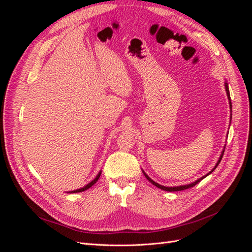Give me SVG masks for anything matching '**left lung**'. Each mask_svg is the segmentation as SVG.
I'll use <instances>...</instances> for the list:
<instances>
[{
    "label": "left lung",
    "instance_id": "left-lung-1",
    "mask_svg": "<svg viewBox=\"0 0 252 252\" xmlns=\"http://www.w3.org/2000/svg\"><path fill=\"white\" fill-rule=\"evenodd\" d=\"M225 88H226V93H227V96H228V98H229V101H230V94H229V88H228V84L227 83H225ZM230 107H231V102H230ZM223 155H224V151L222 152V156H220V159H219V162L217 163V165H216V167L215 168H213L208 174H210L213 170H215L217 167H218V165L220 164V159H222V158H223ZM144 174H145V177H146V179L151 183V184H154L155 186H157L158 188H159V189H163V190H165V191H181V190H185V189H188V188H191V187H193V186H195L197 183L199 182H201L205 177H207L208 174H206L205 177H203V178H201V179H199L197 181H195V182H193V183H191V184H188V185H184V186H178V187H165V186H162V185H159V184H158V183H156L155 181H152L148 175L144 172Z\"/></svg>",
    "mask_w": 252,
    "mask_h": 252
}]
</instances>
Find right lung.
I'll list each match as a JSON object with an SVG mask.
<instances>
[{
	"instance_id": "obj_1",
	"label": "right lung",
	"mask_w": 252,
	"mask_h": 252,
	"mask_svg": "<svg viewBox=\"0 0 252 252\" xmlns=\"http://www.w3.org/2000/svg\"><path fill=\"white\" fill-rule=\"evenodd\" d=\"M100 175H101V171H100V173H98L97 175H96V178L93 181V182H90L89 183V184H87L85 187H83V188H81V189H77V190H73V191H71V192H82V191H84V190H87L88 188H90L91 186H93V185H94L95 184V183H96V181L98 180V178H100Z\"/></svg>"
}]
</instances>
